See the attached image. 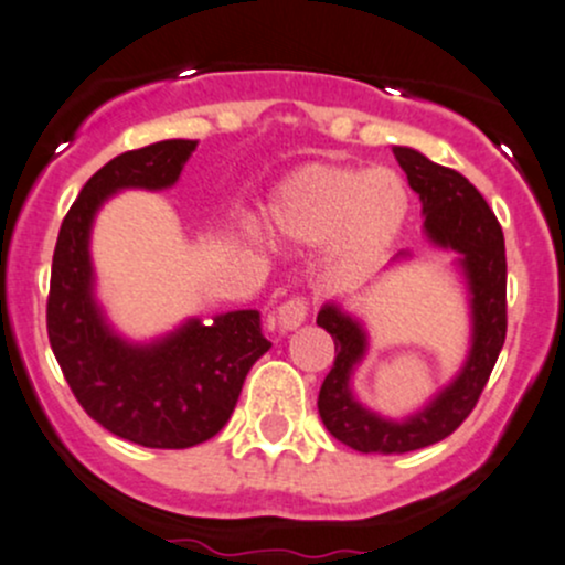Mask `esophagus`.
Returning a JSON list of instances; mask_svg holds the SVG:
<instances>
[{
	"instance_id": "34e87169",
	"label": "esophagus",
	"mask_w": 565,
	"mask_h": 565,
	"mask_svg": "<svg viewBox=\"0 0 565 565\" xmlns=\"http://www.w3.org/2000/svg\"><path fill=\"white\" fill-rule=\"evenodd\" d=\"M308 308H311L308 298H300V295H295V298L284 300L281 306L273 311V322H276L278 330H284V332L300 328V324L306 322V317H308Z\"/></svg>"
}]
</instances>
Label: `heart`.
<instances>
[{
	"label": "heart",
	"mask_w": 565,
	"mask_h": 565,
	"mask_svg": "<svg viewBox=\"0 0 565 565\" xmlns=\"http://www.w3.org/2000/svg\"><path fill=\"white\" fill-rule=\"evenodd\" d=\"M412 198L395 170L306 164L273 198L276 233L298 246L335 241L343 267H365L390 252L406 227Z\"/></svg>",
	"instance_id": "b5f03b06"
}]
</instances>
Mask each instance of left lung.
I'll return each instance as SVG.
<instances>
[{
	"mask_svg": "<svg viewBox=\"0 0 565 565\" xmlns=\"http://www.w3.org/2000/svg\"><path fill=\"white\" fill-rule=\"evenodd\" d=\"M395 159L423 200L427 237L462 254L473 295V347L460 376L425 412L406 423H387L349 392V373L365 352V332L335 306H324L317 324L332 335L335 362L319 390V417L338 441L365 455L414 452L452 436L477 406L507 341V246L495 213L457 170L430 162L414 148H395Z\"/></svg>",
	"mask_w": 565,
	"mask_h": 565,
	"instance_id": "left-lung-1",
	"label": "left lung"
}]
</instances>
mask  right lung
Listing matches in <instances>:
<instances>
[{
    "label": "right lung",
    "mask_w": 565,
    "mask_h": 565,
    "mask_svg": "<svg viewBox=\"0 0 565 565\" xmlns=\"http://www.w3.org/2000/svg\"><path fill=\"white\" fill-rule=\"evenodd\" d=\"M194 140H162L110 159L86 181L58 230L47 292V341L83 412L151 449H186L216 436L235 412L246 373L270 349L257 311L192 319L153 347H129L92 300L88 230L118 189L173 186Z\"/></svg>",
    "instance_id": "right-lung-1"
}]
</instances>
